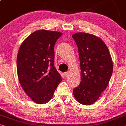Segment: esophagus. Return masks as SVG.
Returning <instances> with one entry per match:
<instances>
[{
	"mask_svg": "<svg viewBox=\"0 0 126 126\" xmlns=\"http://www.w3.org/2000/svg\"><path fill=\"white\" fill-rule=\"evenodd\" d=\"M69 75V72H66L64 73V76L65 77H67Z\"/></svg>",
	"mask_w": 126,
	"mask_h": 126,
	"instance_id": "esophagus-1",
	"label": "esophagus"
}]
</instances>
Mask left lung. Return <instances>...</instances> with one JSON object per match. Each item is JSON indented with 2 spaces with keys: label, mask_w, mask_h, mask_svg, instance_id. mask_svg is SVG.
I'll use <instances>...</instances> for the list:
<instances>
[{
  "label": "left lung",
  "mask_w": 126,
  "mask_h": 126,
  "mask_svg": "<svg viewBox=\"0 0 126 126\" xmlns=\"http://www.w3.org/2000/svg\"><path fill=\"white\" fill-rule=\"evenodd\" d=\"M78 48L81 81L73 90L78 102L84 105L93 104L106 89L112 75L113 63L110 53L103 40L85 32L72 35Z\"/></svg>",
  "instance_id": "1"
}]
</instances>
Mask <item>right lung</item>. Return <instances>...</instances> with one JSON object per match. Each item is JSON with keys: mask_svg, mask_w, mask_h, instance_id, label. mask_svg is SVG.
Here are the masks:
<instances>
[{"mask_svg": "<svg viewBox=\"0 0 126 126\" xmlns=\"http://www.w3.org/2000/svg\"><path fill=\"white\" fill-rule=\"evenodd\" d=\"M62 33L37 30L23 42L17 56V73L24 92L33 102L45 104L62 80L54 66V46Z\"/></svg>", "mask_w": 126, "mask_h": 126, "instance_id": "obj_1", "label": "right lung"}]
</instances>
